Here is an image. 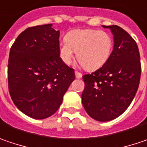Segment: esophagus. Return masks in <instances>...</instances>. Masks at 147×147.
<instances>
[{"mask_svg":"<svg viewBox=\"0 0 147 147\" xmlns=\"http://www.w3.org/2000/svg\"><path fill=\"white\" fill-rule=\"evenodd\" d=\"M75 75H76V77L77 78V79H80V78H82V74L80 73V72H78V71H75Z\"/></svg>","mask_w":147,"mask_h":147,"instance_id":"obj_1","label":"esophagus"}]
</instances>
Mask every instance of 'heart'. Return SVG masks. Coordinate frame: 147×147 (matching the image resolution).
<instances>
[{"label": "heart", "mask_w": 147, "mask_h": 147, "mask_svg": "<svg viewBox=\"0 0 147 147\" xmlns=\"http://www.w3.org/2000/svg\"><path fill=\"white\" fill-rule=\"evenodd\" d=\"M113 47L111 36L105 30L77 29L70 31L65 40L60 44V55L63 62L69 65L74 52L80 64L87 71H96L106 64Z\"/></svg>", "instance_id": "obj_1"}]
</instances>
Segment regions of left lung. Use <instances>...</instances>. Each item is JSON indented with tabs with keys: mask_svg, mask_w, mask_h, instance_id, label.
I'll list each match as a JSON object with an SVG mask.
<instances>
[{
	"mask_svg": "<svg viewBox=\"0 0 147 147\" xmlns=\"http://www.w3.org/2000/svg\"><path fill=\"white\" fill-rule=\"evenodd\" d=\"M114 35V48L106 64L82 76L84 109L93 119L107 121L121 116L138 90L142 65L135 40L121 27L103 26Z\"/></svg>",
	"mask_w": 147,
	"mask_h": 147,
	"instance_id": "1",
	"label": "left lung"
}]
</instances>
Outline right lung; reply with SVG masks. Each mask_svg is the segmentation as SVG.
Listing matches in <instances>:
<instances>
[{
	"mask_svg": "<svg viewBox=\"0 0 147 147\" xmlns=\"http://www.w3.org/2000/svg\"><path fill=\"white\" fill-rule=\"evenodd\" d=\"M51 24L28 27L16 39L8 60V88L26 116L45 119L59 109L75 80L73 68L60 58V31Z\"/></svg>",
	"mask_w": 147,
	"mask_h": 147,
	"instance_id": "add662e5",
	"label": "right lung"
}]
</instances>
